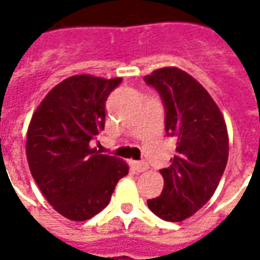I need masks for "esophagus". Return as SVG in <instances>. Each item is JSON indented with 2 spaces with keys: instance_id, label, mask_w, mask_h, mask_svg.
Masks as SVG:
<instances>
[{
  "instance_id": "1",
  "label": "esophagus",
  "mask_w": 260,
  "mask_h": 260,
  "mask_svg": "<svg viewBox=\"0 0 260 260\" xmlns=\"http://www.w3.org/2000/svg\"><path fill=\"white\" fill-rule=\"evenodd\" d=\"M131 164H132V169L135 170L136 173H142V171L147 170V164L145 161H131Z\"/></svg>"
}]
</instances>
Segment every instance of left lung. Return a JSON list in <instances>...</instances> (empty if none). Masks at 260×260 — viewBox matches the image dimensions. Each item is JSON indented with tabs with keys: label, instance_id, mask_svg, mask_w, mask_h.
Returning a JSON list of instances; mask_svg holds the SVG:
<instances>
[{
	"label": "left lung",
	"instance_id": "8db88e82",
	"mask_svg": "<svg viewBox=\"0 0 260 260\" xmlns=\"http://www.w3.org/2000/svg\"><path fill=\"white\" fill-rule=\"evenodd\" d=\"M145 82L160 94L166 134L177 141L170 167L160 170L163 191L147 206L163 220L182 221L212 198L223 177L229 158L227 126L206 89L184 71L157 69Z\"/></svg>",
	"mask_w": 260,
	"mask_h": 260
}]
</instances>
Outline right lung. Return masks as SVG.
<instances>
[{"label": "right lung", "instance_id": "obj_1", "mask_svg": "<svg viewBox=\"0 0 260 260\" xmlns=\"http://www.w3.org/2000/svg\"><path fill=\"white\" fill-rule=\"evenodd\" d=\"M121 80L68 78L50 90L31 117L29 169L48 203L69 220L83 221L102 212L128 174L124 161L90 147L104 129L106 102Z\"/></svg>", "mask_w": 260, "mask_h": 260}]
</instances>
